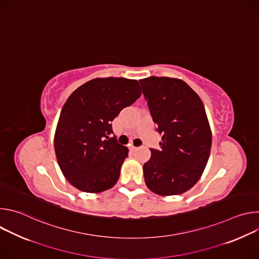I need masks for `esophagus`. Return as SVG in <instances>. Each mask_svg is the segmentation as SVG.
<instances>
[{
    "mask_svg": "<svg viewBox=\"0 0 259 259\" xmlns=\"http://www.w3.org/2000/svg\"><path fill=\"white\" fill-rule=\"evenodd\" d=\"M130 150H132V151H135V150H137L138 147L137 146H134V145H130V147H129Z\"/></svg>",
    "mask_w": 259,
    "mask_h": 259,
    "instance_id": "1",
    "label": "esophagus"
}]
</instances>
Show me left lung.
<instances>
[{"instance_id": "left-lung-1", "label": "left lung", "mask_w": 259, "mask_h": 259, "mask_svg": "<svg viewBox=\"0 0 259 259\" xmlns=\"http://www.w3.org/2000/svg\"><path fill=\"white\" fill-rule=\"evenodd\" d=\"M160 149L143 165L146 187L160 196L180 195L200 179L209 159L212 135L199 95L182 80L150 77L139 80Z\"/></svg>"}]
</instances>
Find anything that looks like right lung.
Here are the masks:
<instances>
[{"instance_id":"obj_1","label":"right lung","mask_w":259,"mask_h":259,"mask_svg":"<svg viewBox=\"0 0 259 259\" xmlns=\"http://www.w3.org/2000/svg\"><path fill=\"white\" fill-rule=\"evenodd\" d=\"M141 95L136 80L93 79L73 91L57 123L54 149L70 184L86 193H101L117 183L128 149L120 144L112 122Z\"/></svg>"}]
</instances>
